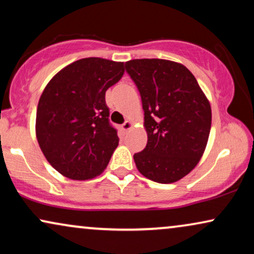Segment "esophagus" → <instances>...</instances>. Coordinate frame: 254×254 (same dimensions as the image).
<instances>
[{
  "label": "esophagus",
  "mask_w": 254,
  "mask_h": 254,
  "mask_svg": "<svg viewBox=\"0 0 254 254\" xmlns=\"http://www.w3.org/2000/svg\"><path fill=\"white\" fill-rule=\"evenodd\" d=\"M131 126H133V125H131L130 121H125V123L121 125V129H123L124 131H127L130 129Z\"/></svg>",
  "instance_id": "obj_1"
}]
</instances>
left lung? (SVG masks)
Here are the masks:
<instances>
[{
	"mask_svg": "<svg viewBox=\"0 0 254 254\" xmlns=\"http://www.w3.org/2000/svg\"><path fill=\"white\" fill-rule=\"evenodd\" d=\"M140 92L148 142L134 155L136 168L159 184L175 183L195 168L207 145L210 104L185 65L162 59L125 64Z\"/></svg>",
	"mask_w": 254,
	"mask_h": 254,
	"instance_id": "8db88e82",
	"label": "left lung"
}]
</instances>
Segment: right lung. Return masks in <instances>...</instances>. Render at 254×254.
<instances>
[{
    "mask_svg": "<svg viewBox=\"0 0 254 254\" xmlns=\"http://www.w3.org/2000/svg\"><path fill=\"white\" fill-rule=\"evenodd\" d=\"M124 71V62L81 59L45 88L37 110L38 143L50 164L67 178H95L109 164L119 137L110 123L105 92Z\"/></svg>",
    "mask_w": 254,
    "mask_h": 254,
    "instance_id": "right-lung-1",
    "label": "right lung"
}]
</instances>
